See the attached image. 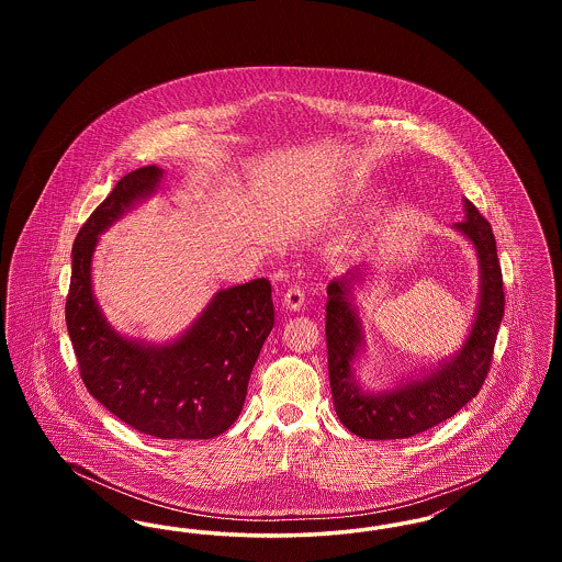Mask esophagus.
Returning a JSON list of instances; mask_svg holds the SVG:
<instances>
[{
  "instance_id": "esophagus-1",
  "label": "esophagus",
  "mask_w": 562,
  "mask_h": 562,
  "mask_svg": "<svg viewBox=\"0 0 562 562\" xmlns=\"http://www.w3.org/2000/svg\"><path fill=\"white\" fill-rule=\"evenodd\" d=\"M303 303H305V294H303V291H301L299 286H291V289L284 293V307H286V310L296 312V310L303 307Z\"/></svg>"
}]
</instances>
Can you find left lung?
Returning a JSON list of instances; mask_svg holds the SVG:
<instances>
[{
    "label": "left lung",
    "instance_id": "obj_1",
    "mask_svg": "<svg viewBox=\"0 0 562 562\" xmlns=\"http://www.w3.org/2000/svg\"><path fill=\"white\" fill-rule=\"evenodd\" d=\"M465 218L454 223L474 244L481 263V299L476 321L453 358L438 364L422 379H411L390 392H362L353 376V360L362 348V326L351 305L353 284L362 282L367 266L356 268L328 284L326 348L333 404L346 428L369 440H396L434 428L481 392L493 360L497 330L504 318V278L497 244L488 221L465 200Z\"/></svg>",
    "mask_w": 562,
    "mask_h": 562
}]
</instances>
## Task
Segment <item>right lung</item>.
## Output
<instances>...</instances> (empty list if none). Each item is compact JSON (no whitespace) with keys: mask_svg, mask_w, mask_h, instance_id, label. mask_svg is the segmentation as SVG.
<instances>
[{"mask_svg":"<svg viewBox=\"0 0 562 562\" xmlns=\"http://www.w3.org/2000/svg\"><path fill=\"white\" fill-rule=\"evenodd\" d=\"M164 170L143 166L117 181L74 241L65 321L86 390L131 428L161 440H206L229 428L271 328L266 278L214 294L186 335L147 346L115 333L92 294L99 236L160 186Z\"/></svg>","mask_w":562,"mask_h":562,"instance_id":"add662e5","label":"right lung"}]
</instances>
